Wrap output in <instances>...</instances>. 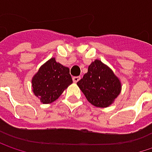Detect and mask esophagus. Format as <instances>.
Instances as JSON below:
<instances>
[{
	"mask_svg": "<svg viewBox=\"0 0 152 152\" xmlns=\"http://www.w3.org/2000/svg\"><path fill=\"white\" fill-rule=\"evenodd\" d=\"M72 79H73V82H74V83H77V82L81 79V76H74Z\"/></svg>",
	"mask_w": 152,
	"mask_h": 152,
	"instance_id": "obj_1",
	"label": "esophagus"
}]
</instances>
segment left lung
I'll return each mask as SVG.
<instances>
[{"label": "left lung", "instance_id": "left-lung-1", "mask_svg": "<svg viewBox=\"0 0 152 152\" xmlns=\"http://www.w3.org/2000/svg\"><path fill=\"white\" fill-rule=\"evenodd\" d=\"M87 100L97 107L112 105L121 91L120 79L113 70L99 60L88 67V72L77 82Z\"/></svg>", "mask_w": 152, "mask_h": 152}]
</instances>
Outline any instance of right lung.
<instances>
[{
    "label": "right lung",
    "instance_id": "obj_1",
    "mask_svg": "<svg viewBox=\"0 0 152 152\" xmlns=\"http://www.w3.org/2000/svg\"><path fill=\"white\" fill-rule=\"evenodd\" d=\"M73 83L69 69L51 58L44 63L31 79L32 91L43 104L56 100Z\"/></svg>",
    "mask_w": 152,
    "mask_h": 152
}]
</instances>
